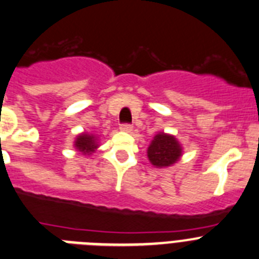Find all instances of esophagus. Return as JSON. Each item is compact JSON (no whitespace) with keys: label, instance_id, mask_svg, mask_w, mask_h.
<instances>
[{"label":"esophagus","instance_id":"1","mask_svg":"<svg viewBox=\"0 0 259 259\" xmlns=\"http://www.w3.org/2000/svg\"><path fill=\"white\" fill-rule=\"evenodd\" d=\"M120 129L122 130V132H126V133L133 132V126L130 124H121Z\"/></svg>","mask_w":259,"mask_h":259}]
</instances>
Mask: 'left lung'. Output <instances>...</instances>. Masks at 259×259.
<instances>
[{"mask_svg": "<svg viewBox=\"0 0 259 259\" xmlns=\"http://www.w3.org/2000/svg\"><path fill=\"white\" fill-rule=\"evenodd\" d=\"M147 153L151 164L156 167H165L173 165L181 157L182 148L173 135L160 133L151 142Z\"/></svg>", "mask_w": 259, "mask_h": 259, "instance_id": "obj_1", "label": "left lung"}]
</instances>
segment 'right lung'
<instances>
[{
    "mask_svg": "<svg viewBox=\"0 0 259 259\" xmlns=\"http://www.w3.org/2000/svg\"><path fill=\"white\" fill-rule=\"evenodd\" d=\"M74 147L80 152H82L83 155H92V152H94L95 148L98 147V142L94 135H89L83 133V134L77 137V139L74 142Z\"/></svg>",
    "mask_w": 259,
    "mask_h": 259,
    "instance_id": "add662e5",
    "label": "right lung"
}]
</instances>
